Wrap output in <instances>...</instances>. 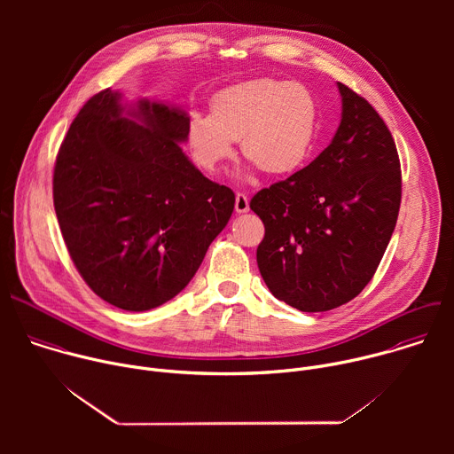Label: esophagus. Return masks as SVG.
Returning <instances> with one entry per match:
<instances>
[{"label":"esophagus","instance_id":"esophagus-1","mask_svg":"<svg viewBox=\"0 0 454 454\" xmlns=\"http://www.w3.org/2000/svg\"><path fill=\"white\" fill-rule=\"evenodd\" d=\"M247 210H249V200H247L246 193L239 192L235 196V212L237 214H246Z\"/></svg>","mask_w":454,"mask_h":454}]
</instances>
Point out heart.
<instances>
[{"mask_svg":"<svg viewBox=\"0 0 454 454\" xmlns=\"http://www.w3.org/2000/svg\"><path fill=\"white\" fill-rule=\"evenodd\" d=\"M317 131V104L301 84L254 79L219 91L210 114L188 118L186 138L193 161L217 172L231 158L233 142L270 176L296 170L309 158Z\"/></svg>","mask_w":454,"mask_h":454,"instance_id":"1","label":"heart"}]
</instances>
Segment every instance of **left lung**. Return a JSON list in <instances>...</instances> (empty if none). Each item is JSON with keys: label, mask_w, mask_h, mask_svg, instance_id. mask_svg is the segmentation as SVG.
I'll return each instance as SVG.
<instances>
[{"label": "left lung", "mask_w": 454, "mask_h": 454, "mask_svg": "<svg viewBox=\"0 0 454 454\" xmlns=\"http://www.w3.org/2000/svg\"><path fill=\"white\" fill-rule=\"evenodd\" d=\"M338 90L341 121L329 147L249 203L266 228L258 270L275 298L301 312L336 309L364 289L401 207L390 129L356 91Z\"/></svg>", "instance_id": "1"}]
</instances>
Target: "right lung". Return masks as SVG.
<instances>
[{
	"label": "right lung",
	"mask_w": 454,
	"mask_h": 454,
	"mask_svg": "<svg viewBox=\"0 0 454 454\" xmlns=\"http://www.w3.org/2000/svg\"><path fill=\"white\" fill-rule=\"evenodd\" d=\"M188 114L116 90L72 121L53 170L60 233L84 282L123 310L181 293L228 224L235 193L184 156Z\"/></svg>",
	"instance_id": "1"
}]
</instances>
